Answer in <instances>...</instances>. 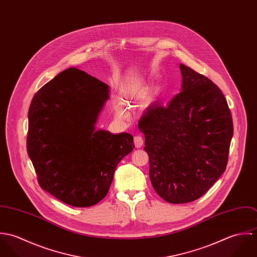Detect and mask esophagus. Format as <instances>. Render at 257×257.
I'll return each mask as SVG.
<instances>
[{
  "label": "esophagus",
  "instance_id": "1",
  "mask_svg": "<svg viewBox=\"0 0 257 257\" xmlns=\"http://www.w3.org/2000/svg\"><path fill=\"white\" fill-rule=\"evenodd\" d=\"M134 142H135V146L137 148H141L144 146V143H145L143 137H141V136H136L134 139Z\"/></svg>",
  "mask_w": 257,
  "mask_h": 257
}]
</instances>
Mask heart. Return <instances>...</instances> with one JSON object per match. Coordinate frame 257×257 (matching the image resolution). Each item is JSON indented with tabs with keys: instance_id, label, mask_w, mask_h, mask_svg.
Here are the masks:
<instances>
[{
	"instance_id": "heart-1",
	"label": "heart",
	"mask_w": 257,
	"mask_h": 257,
	"mask_svg": "<svg viewBox=\"0 0 257 257\" xmlns=\"http://www.w3.org/2000/svg\"><path fill=\"white\" fill-rule=\"evenodd\" d=\"M115 113L118 116H123L125 114V111L123 110V109L121 108V106L119 104H116V106H115Z\"/></svg>"
}]
</instances>
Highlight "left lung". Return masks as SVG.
<instances>
[{
	"instance_id": "left-lung-1",
	"label": "left lung",
	"mask_w": 257,
	"mask_h": 257,
	"mask_svg": "<svg viewBox=\"0 0 257 257\" xmlns=\"http://www.w3.org/2000/svg\"><path fill=\"white\" fill-rule=\"evenodd\" d=\"M181 92L166 106L151 104L139 121L149 157V178L166 202L203 196L224 172L232 117L220 88L180 64Z\"/></svg>"
}]
</instances>
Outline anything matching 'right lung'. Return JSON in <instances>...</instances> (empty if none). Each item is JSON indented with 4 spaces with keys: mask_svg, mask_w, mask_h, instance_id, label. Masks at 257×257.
Returning <instances> with one entry per match:
<instances>
[{
    "mask_svg": "<svg viewBox=\"0 0 257 257\" xmlns=\"http://www.w3.org/2000/svg\"><path fill=\"white\" fill-rule=\"evenodd\" d=\"M109 86L75 67L45 84L29 110L27 148L40 187L61 202L91 207L109 192L134 137L96 130Z\"/></svg>",
    "mask_w": 257,
    "mask_h": 257,
    "instance_id": "right-lung-1",
    "label": "right lung"
}]
</instances>
